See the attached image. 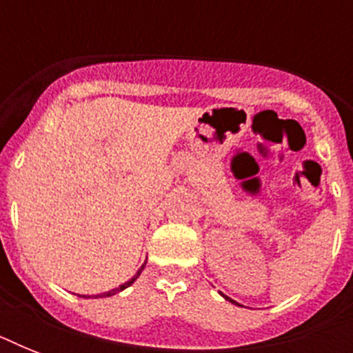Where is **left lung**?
<instances>
[{"instance_id":"1","label":"left lung","mask_w":353,"mask_h":353,"mask_svg":"<svg viewBox=\"0 0 353 353\" xmlns=\"http://www.w3.org/2000/svg\"><path fill=\"white\" fill-rule=\"evenodd\" d=\"M232 302H234V301H232Z\"/></svg>"}]
</instances>
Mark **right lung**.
<instances>
[{
	"label": "right lung",
	"instance_id": "1",
	"mask_svg": "<svg viewBox=\"0 0 353 353\" xmlns=\"http://www.w3.org/2000/svg\"><path fill=\"white\" fill-rule=\"evenodd\" d=\"M144 265H146V263H143V268L139 269L137 273L133 274V279H130V280H128V282H124V284H122V285H119V288H115V290H112V291H108V293H102V295H101V296H112V295H115V293H119V291H122V290H126L128 285H132V284H133V282H135V280H137V276H139V274H141V271H143V269H144Z\"/></svg>",
	"mask_w": 353,
	"mask_h": 353
}]
</instances>
